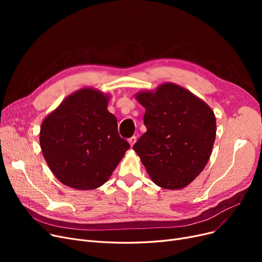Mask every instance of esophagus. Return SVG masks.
<instances>
[{
  "label": "esophagus",
  "mask_w": 262,
  "mask_h": 262,
  "mask_svg": "<svg viewBox=\"0 0 262 262\" xmlns=\"http://www.w3.org/2000/svg\"><path fill=\"white\" fill-rule=\"evenodd\" d=\"M136 141H137V137H136V136H133V137H130V138L128 139V142H129L130 146H133Z\"/></svg>",
  "instance_id": "1"
}]
</instances>
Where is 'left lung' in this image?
Masks as SVG:
<instances>
[{"mask_svg":"<svg viewBox=\"0 0 262 262\" xmlns=\"http://www.w3.org/2000/svg\"><path fill=\"white\" fill-rule=\"evenodd\" d=\"M136 99L144 108L146 133L133 149L152 181L183 189L200 175L211 155L216 124L211 108L189 90L167 82Z\"/></svg>","mask_w":262,"mask_h":262,"instance_id":"left-lung-1","label":"left lung"}]
</instances>
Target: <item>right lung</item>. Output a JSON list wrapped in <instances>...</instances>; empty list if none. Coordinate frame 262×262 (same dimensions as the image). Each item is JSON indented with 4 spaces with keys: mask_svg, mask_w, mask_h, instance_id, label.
Here are the masks:
<instances>
[{
    "mask_svg": "<svg viewBox=\"0 0 262 262\" xmlns=\"http://www.w3.org/2000/svg\"><path fill=\"white\" fill-rule=\"evenodd\" d=\"M108 95L82 88L66 98L41 124L40 145L63 185L92 190L104 185L130 147L107 110Z\"/></svg>",
    "mask_w": 262,
    "mask_h": 262,
    "instance_id": "obj_1",
    "label": "right lung"
}]
</instances>
